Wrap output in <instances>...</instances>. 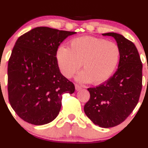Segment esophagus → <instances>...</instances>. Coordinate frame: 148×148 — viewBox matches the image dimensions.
Listing matches in <instances>:
<instances>
[{"instance_id": "1", "label": "esophagus", "mask_w": 148, "mask_h": 148, "mask_svg": "<svg viewBox=\"0 0 148 148\" xmlns=\"http://www.w3.org/2000/svg\"><path fill=\"white\" fill-rule=\"evenodd\" d=\"M75 88H76V90H77V91H79V90H81V89H82L81 87L79 85H78V84H76L75 85Z\"/></svg>"}]
</instances>
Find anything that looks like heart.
<instances>
[{"label": "heart", "instance_id": "heart-1", "mask_svg": "<svg viewBox=\"0 0 148 148\" xmlns=\"http://www.w3.org/2000/svg\"><path fill=\"white\" fill-rule=\"evenodd\" d=\"M120 58V49L115 42L103 38L86 36L72 39L69 48L60 47L56 58L62 74L71 78L82 64L78 76L81 82L100 84L107 81L115 70Z\"/></svg>", "mask_w": 148, "mask_h": 148}]
</instances>
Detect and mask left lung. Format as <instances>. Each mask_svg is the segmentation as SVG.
<instances>
[{
	"instance_id": "1",
	"label": "left lung",
	"mask_w": 148,
	"mask_h": 148,
	"mask_svg": "<svg viewBox=\"0 0 148 148\" xmlns=\"http://www.w3.org/2000/svg\"><path fill=\"white\" fill-rule=\"evenodd\" d=\"M120 49L119 67L114 75L96 88H88L90 94L84 112L95 125L114 127L132 112L139 100L142 89L143 65L136 46L119 34L110 32Z\"/></svg>"
}]
</instances>
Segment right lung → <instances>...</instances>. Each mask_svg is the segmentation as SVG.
Here are the masks:
<instances>
[{
  "label": "right lung",
  "instance_id": "obj_1",
  "mask_svg": "<svg viewBox=\"0 0 148 148\" xmlns=\"http://www.w3.org/2000/svg\"><path fill=\"white\" fill-rule=\"evenodd\" d=\"M74 34L38 27L17 39L8 61V99L25 121L36 125L52 121L62 95L74 93V83L60 72L56 56L60 44Z\"/></svg>",
  "mask_w": 148,
  "mask_h": 148
}]
</instances>
